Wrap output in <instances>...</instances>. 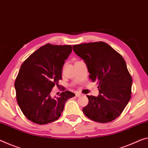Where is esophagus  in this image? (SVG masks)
Listing matches in <instances>:
<instances>
[{
  "mask_svg": "<svg viewBox=\"0 0 148 148\" xmlns=\"http://www.w3.org/2000/svg\"><path fill=\"white\" fill-rule=\"evenodd\" d=\"M82 95V93H80L79 92H76V97H81Z\"/></svg>",
  "mask_w": 148,
  "mask_h": 148,
  "instance_id": "1",
  "label": "esophagus"
}]
</instances>
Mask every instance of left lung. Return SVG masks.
<instances>
[{
  "mask_svg": "<svg viewBox=\"0 0 148 148\" xmlns=\"http://www.w3.org/2000/svg\"><path fill=\"white\" fill-rule=\"evenodd\" d=\"M73 50L85 62L91 81L99 84L97 97L87 95L89 102L82 109L84 114L101 123L114 120L131 97L132 79L125 60L102 41L75 45Z\"/></svg>",
  "mask_w": 148,
  "mask_h": 148,
  "instance_id": "left-lung-1",
  "label": "left lung"
}]
</instances>
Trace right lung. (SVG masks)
I'll use <instances>...</instances> for the list:
<instances>
[{"instance_id":"right-lung-1","label":"right lung","mask_w":148,"mask_h":148,"mask_svg":"<svg viewBox=\"0 0 148 148\" xmlns=\"http://www.w3.org/2000/svg\"><path fill=\"white\" fill-rule=\"evenodd\" d=\"M71 52V45L47 43L33 53L21 66L14 83L16 99L28 120L38 125L57 121L66 101L75 96L69 91L55 98L50 95L54 86H59L63 65Z\"/></svg>"}]
</instances>
